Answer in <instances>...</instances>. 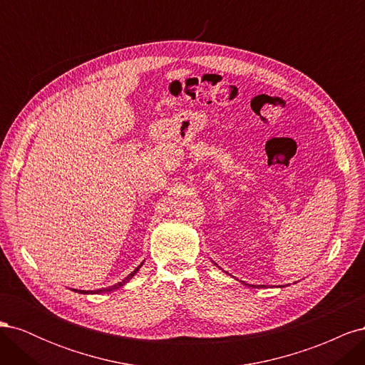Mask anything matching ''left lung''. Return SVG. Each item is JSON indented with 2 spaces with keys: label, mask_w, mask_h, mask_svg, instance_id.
Here are the masks:
<instances>
[{
  "label": "left lung",
  "mask_w": 365,
  "mask_h": 365,
  "mask_svg": "<svg viewBox=\"0 0 365 365\" xmlns=\"http://www.w3.org/2000/svg\"><path fill=\"white\" fill-rule=\"evenodd\" d=\"M244 284H247V286H250V288H259V286H256V284H248V283H245V282H242Z\"/></svg>",
  "instance_id": "left-lung-1"
}]
</instances>
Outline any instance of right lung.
I'll return each mask as SVG.
<instances>
[{
	"mask_svg": "<svg viewBox=\"0 0 365 365\" xmlns=\"http://www.w3.org/2000/svg\"><path fill=\"white\" fill-rule=\"evenodd\" d=\"M143 264V263H141ZM141 264H138V267L132 271L128 277L125 279V280H121L120 283H117V284H114V286H109V288H103V289H97V291H79V289H73V291H76V292H79V294H101V292H111V291H114V289H118V288H121V286H123L125 283H128L132 277H134V275L137 274V271L141 268Z\"/></svg>",
	"mask_w": 365,
	"mask_h": 365,
	"instance_id": "1",
	"label": "right lung"
}]
</instances>
